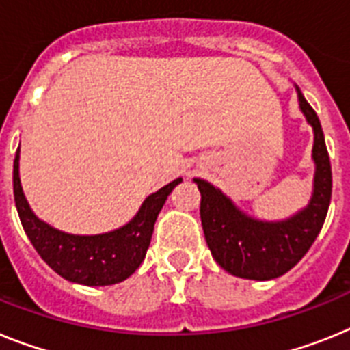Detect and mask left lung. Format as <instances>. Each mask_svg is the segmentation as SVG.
I'll list each match as a JSON object with an SVG mask.
<instances>
[{
	"label": "left lung",
	"mask_w": 350,
	"mask_h": 350,
	"mask_svg": "<svg viewBox=\"0 0 350 350\" xmlns=\"http://www.w3.org/2000/svg\"><path fill=\"white\" fill-rule=\"evenodd\" d=\"M297 89L299 107L313 128V196L306 208L278 222L252 219L228 196L204 180H193L201 192V224L211 256L226 272L243 280L267 281L286 274L315 242L329 210L333 178L324 131L315 110Z\"/></svg>",
	"instance_id": "obj_1"
}]
</instances>
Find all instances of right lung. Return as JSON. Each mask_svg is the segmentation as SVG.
Listing matches in <instances>:
<instances>
[{
    "label": "right lung",
    "instance_id": "obj_1",
    "mask_svg": "<svg viewBox=\"0 0 350 350\" xmlns=\"http://www.w3.org/2000/svg\"><path fill=\"white\" fill-rule=\"evenodd\" d=\"M181 178L161 187L142 202L126 226L101 234H70L35 217L19 180V149L14 160V199L21 224L31 245L58 275L85 286H107L130 278L146 258L154 222Z\"/></svg>",
    "mask_w": 350,
    "mask_h": 350
}]
</instances>
